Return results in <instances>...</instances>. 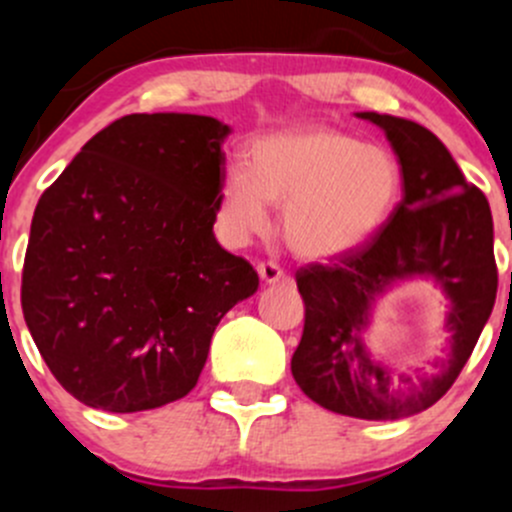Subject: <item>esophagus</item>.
I'll list each match as a JSON object with an SVG mask.
<instances>
[{"label": "esophagus", "instance_id": "34e87169", "mask_svg": "<svg viewBox=\"0 0 512 512\" xmlns=\"http://www.w3.org/2000/svg\"><path fill=\"white\" fill-rule=\"evenodd\" d=\"M257 275H260V280L265 285H275V282H282L287 277L285 270L280 265H275V262H260L257 265Z\"/></svg>", "mask_w": 512, "mask_h": 512}]
</instances>
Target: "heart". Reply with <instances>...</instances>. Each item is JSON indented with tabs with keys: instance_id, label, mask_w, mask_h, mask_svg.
<instances>
[{
	"instance_id": "obj_1",
	"label": "heart",
	"mask_w": 512,
	"mask_h": 512,
	"mask_svg": "<svg viewBox=\"0 0 512 512\" xmlns=\"http://www.w3.org/2000/svg\"><path fill=\"white\" fill-rule=\"evenodd\" d=\"M404 170L391 151L329 126H302L260 138L250 165H232L218 195V227L232 245L270 227L282 208V237L307 260L347 255L394 215Z\"/></svg>"
}]
</instances>
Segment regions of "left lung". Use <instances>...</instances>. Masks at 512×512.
<instances>
[{
    "mask_svg": "<svg viewBox=\"0 0 512 512\" xmlns=\"http://www.w3.org/2000/svg\"><path fill=\"white\" fill-rule=\"evenodd\" d=\"M359 118L389 138L404 170V198L364 247L332 265L297 270L304 332L292 376L314 404L334 414L396 421L426 411L451 389L493 312V215L428 128L374 111ZM416 276L436 281L452 302V349L431 372H396L365 352V327L375 299Z\"/></svg>",
    "mask_w": 512,
    "mask_h": 512,
    "instance_id": "8db88e82",
    "label": "left lung"
}]
</instances>
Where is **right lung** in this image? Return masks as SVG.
Returning a JSON list of instances; mask_svg holds the SVG:
<instances>
[{
  "label": "right lung",
  "instance_id": "obj_1",
  "mask_svg": "<svg viewBox=\"0 0 512 512\" xmlns=\"http://www.w3.org/2000/svg\"><path fill=\"white\" fill-rule=\"evenodd\" d=\"M225 123L131 113L98 131L34 210L22 312L91 409L133 414L198 384L210 339L260 277L218 245Z\"/></svg>",
  "mask_w": 512,
  "mask_h": 512
}]
</instances>
